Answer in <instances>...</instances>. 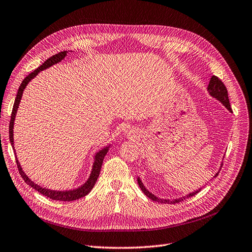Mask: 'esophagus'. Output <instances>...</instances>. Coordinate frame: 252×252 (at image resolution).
<instances>
[{
    "instance_id": "1",
    "label": "esophagus",
    "mask_w": 252,
    "mask_h": 252,
    "mask_svg": "<svg viewBox=\"0 0 252 252\" xmlns=\"http://www.w3.org/2000/svg\"><path fill=\"white\" fill-rule=\"evenodd\" d=\"M129 134H130V133H129Z\"/></svg>"
}]
</instances>
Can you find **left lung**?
Wrapping results in <instances>:
<instances>
[{"label":"left lung","mask_w":252,"mask_h":252,"mask_svg":"<svg viewBox=\"0 0 252 252\" xmlns=\"http://www.w3.org/2000/svg\"><path fill=\"white\" fill-rule=\"evenodd\" d=\"M207 90H208V92H209L210 95H212L213 97H215L216 100L220 101V102L227 109L228 111H232L231 104H229L228 96H227V90H226L225 85L223 84V82H222L220 78L216 77V76H212L211 79H210L209 84H208ZM221 166H222V163H221ZM221 166H220V169H221ZM218 173H220V171H218V172L214 175V177L217 176ZM138 184H139V187H140L141 190L143 191V192L148 196L149 199H151L152 201H156V202L161 203V204H176V203L182 202L183 200L188 199V198H190V196H192V195L196 194L198 192H200L201 189H199L198 190L192 191V192H190V193H189V194H187V195H184V196H180V198H178V199L169 200V199H160V198H158V196H156L155 194L151 193L149 190H147V189L144 187V184L142 183V181H141V179H140L139 177H138Z\"/></svg>","instance_id":"left-lung-1"}]
</instances>
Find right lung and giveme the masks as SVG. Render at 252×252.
Here are the masks:
<instances>
[{"label":"right lung","instance_id":"right-lung-1","mask_svg":"<svg viewBox=\"0 0 252 252\" xmlns=\"http://www.w3.org/2000/svg\"><path fill=\"white\" fill-rule=\"evenodd\" d=\"M68 51H62L59 52L57 54H54L51 58L47 59L44 63H43L39 68H37L34 72H32L31 74H29L27 77L23 80L21 82L16 97H15V101H14V105H13V109H12V113H11V119H10V125H9V139H10V143L12 145L13 149H14V142H13V126H14V120H15V116H16V112H17V109L21 100V96H23L24 91L26 89V86L28 85V83L32 79L35 78L36 76L38 75V73L40 71L45 70L47 68H50L52 64H56L58 63H60L62 60L64 59V57L67 56ZM109 146L104 147L102 150H100L99 152L95 153L94 156V160L93 163V169H92V173L90 175L89 179L86 180V182L84 184H82L80 188L78 189H71V190H52V189H48L45 188H42L40 185L36 184L34 181H32L27 175L25 174V172L23 171V168H21L20 163L16 158V163H17V168L19 171V174L21 175V177L25 180V182L30 185L31 188H32L34 189H36L37 191H39L41 194L47 196V198L51 199V200H56V201H64V202H71V201H75V200H78L83 198L87 193H90V191L93 189V188L94 187V184L99 178V175H100V171L102 168V163L104 160L105 156L107 155V152L109 150Z\"/></svg>","mask_w":252,"mask_h":252}]
</instances>
